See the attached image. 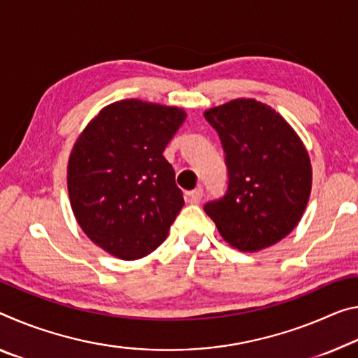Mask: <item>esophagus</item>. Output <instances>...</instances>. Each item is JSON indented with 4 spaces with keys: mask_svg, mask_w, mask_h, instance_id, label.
Listing matches in <instances>:
<instances>
[{
    "mask_svg": "<svg viewBox=\"0 0 358 358\" xmlns=\"http://www.w3.org/2000/svg\"><path fill=\"white\" fill-rule=\"evenodd\" d=\"M203 196V189L202 188H196L189 192V202L191 203H199L202 201Z\"/></svg>",
    "mask_w": 358,
    "mask_h": 358,
    "instance_id": "1",
    "label": "esophagus"
}]
</instances>
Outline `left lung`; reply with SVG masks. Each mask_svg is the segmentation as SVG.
I'll use <instances>...</instances> for the list:
<instances>
[{"label": "left lung", "instance_id": "left-lung-1", "mask_svg": "<svg viewBox=\"0 0 358 358\" xmlns=\"http://www.w3.org/2000/svg\"><path fill=\"white\" fill-rule=\"evenodd\" d=\"M218 132L228 189L203 210L229 245L258 252L296 228L308 206L312 169L303 141L279 113L253 99L210 108Z\"/></svg>", "mask_w": 358, "mask_h": 358}]
</instances>
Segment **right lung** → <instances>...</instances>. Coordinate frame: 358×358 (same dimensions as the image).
Segmentation results:
<instances>
[{
    "label": "right lung",
    "instance_id": "1",
    "mask_svg": "<svg viewBox=\"0 0 358 358\" xmlns=\"http://www.w3.org/2000/svg\"><path fill=\"white\" fill-rule=\"evenodd\" d=\"M185 119L177 106L115 101L73 146L66 177L73 213L113 257L143 258L166 241L185 201L162 152Z\"/></svg>",
    "mask_w": 358,
    "mask_h": 358
}]
</instances>
